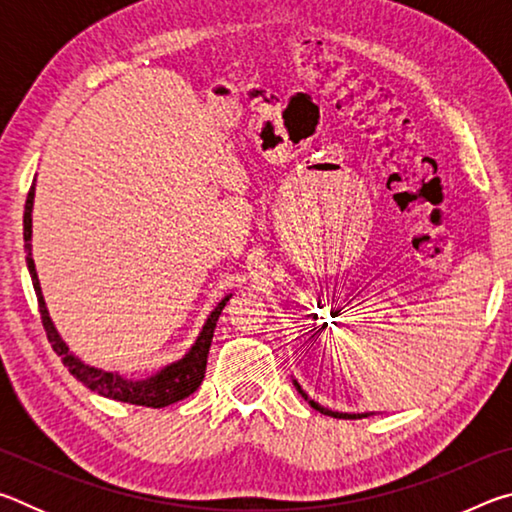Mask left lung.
Here are the masks:
<instances>
[{"instance_id":"8db88e82","label":"left lung","mask_w":512,"mask_h":512,"mask_svg":"<svg viewBox=\"0 0 512 512\" xmlns=\"http://www.w3.org/2000/svg\"><path fill=\"white\" fill-rule=\"evenodd\" d=\"M293 386H296V391L305 397V402H309L311 406H314L316 411H320L323 415H332V418H343V420H357V418H368V415H372V413H341V411H332V409H327V406H323V404H318V402H314L311 400V397L302 391V386L298 384L296 379H293Z\"/></svg>"}]
</instances>
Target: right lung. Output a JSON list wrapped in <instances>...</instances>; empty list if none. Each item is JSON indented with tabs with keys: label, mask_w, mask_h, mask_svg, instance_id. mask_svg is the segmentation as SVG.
<instances>
[{
	"label": "right lung",
	"mask_w": 512,
	"mask_h": 512,
	"mask_svg": "<svg viewBox=\"0 0 512 512\" xmlns=\"http://www.w3.org/2000/svg\"><path fill=\"white\" fill-rule=\"evenodd\" d=\"M33 198H36V180H33V185L29 189L27 205H24V250H27V268H29L33 289H36V296H38V307H40V316H42V325H45L47 339L51 343V348L56 350L58 357L63 359L67 370L72 372V375L79 379L83 386H88L90 391L99 393L103 397H110V400H117V402L162 409V406L180 402V400H185V397L192 395L196 388L201 386V381L205 377L207 354H210L216 320H219L223 307L228 305L232 293L230 296H225L219 305L210 311V316L205 318L203 329L198 332L192 348H189L178 361L167 363V366L160 368L158 372H153L151 377L131 379V377L119 375V372L94 368V366H90V363H85L81 357H76V354L67 348V343L60 339L54 320H51V316H49L47 302H45V296H42L40 280L36 273V262H33V257H31Z\"/></svg>",
	"instance_id": "right-lung-1"
}]
</instances>
